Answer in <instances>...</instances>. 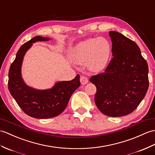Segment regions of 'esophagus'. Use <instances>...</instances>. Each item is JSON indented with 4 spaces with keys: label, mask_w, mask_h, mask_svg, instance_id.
Instances as JSON below:
<instances>
[{
    "label": "esophagus",
    "mask_w": 155,
    "mask_h": 155,
    "mask_svg": "<svg viewBox=\"0 0 155 155\" xmlns=\"http://www.w3.org/2000/svg\"><path fill=\"white\" fill-rule=\"evenodd\" d=\"M80 81H81V83L82 84V85H84V84H86L88 83V78L84 77V76H81V78H80Z\"/></svg>",
    "instance_id": "1"
}]
</instances>
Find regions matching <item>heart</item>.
Segmentation results:
<instances>
[{
  "label": "heart",
  "instance_id": "1",
  "mask_svg": "<svg viewBox=\"0 0 155 155\" xmlns=\"http://www.w3.org/2000/svg\"><path fill=\"white\" fill-rule=\"evenodd\" d=\"M111 47L108 40L104 38H90L81 41L71 53V59L77 64L86 63V68L92 73H100L109 63Z\"/></svg>",
  "mask_w": 155,
  "mask_h": 155
}]
</instances>
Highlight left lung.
Segmentation results:
<instances>
[{"instance_id":"obj_1","label":"left lung","mask_w":155,"mask_h":155,"mask_svg":"<svg viewBox=\"0 0 155 155\" xmlns=\"http://www.w3.org/2000/svg\"><path fill=\"white\" fill-rule=\"evenodd\" d=\"M114 57L103 73L90 81L96 87L94 100L102 114L121 117L133 112L149 88V68L136 43L117 31H111Z\"/></svg>"}]
</instances>
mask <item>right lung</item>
Segmentation results:
<instances>
[{
    "mask_svg": "<svg viewBox=\"0 0 155 155\" xmlns=\"http://www.w3.org/2000/svg\"><path fill=\"white\" fill-rule=\"evenodd\" d=\"M49 38L38 35L20 47L8 73V90L20 108L29 116L48 119L59 116L66 108L71 95L80 86V75L69 81L55 82L52 88L38 90L28 86L21 77L25 54L34 43L47 41Z\"/></svg>",
    "mask_w": 155,
    "mask_h": 155,
    "instance_id": "add662e5",
    "label": "right lung"
}]
</instances>
